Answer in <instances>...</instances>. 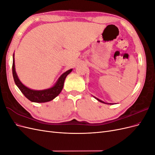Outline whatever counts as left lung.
<instances>
[{"label": "left lung", "instance_id": "left-lung-1", "mask_svg": "<svg viewBox=\"0 0 155 155\" xmlns=\"http://www.w3.org/2000/svg\"><path fill=\"white\" fill-rule=\"evenodd\" d=\"M94 98H96V99L97 100V101H100L101 103H103V104H110V105H112V104H107V103H105V102H104V101H101V100H100V99H98V98H97V97H96L95 96H94Z\"/></svg>", "mask_w": 155, "mask_h": 155}]
</instances>
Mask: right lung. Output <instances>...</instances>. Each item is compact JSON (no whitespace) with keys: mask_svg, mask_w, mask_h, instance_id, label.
Here are the masks:
<instances>
[{"mask_svg":"<svg viewBox=\"0 0 155 155\" xmlns=\"http://www.w3.org/2000/svg\"><path fill=\"white\" fill-rule=\"evenodd\" d=\"M14 54L13 55V66H12V73L16 85L19 88L21 92L25 95L31 102L35 103H45L54 100L57 97L60 92H61L63 88L64 82L68 75L72 71V69H70L67 71L64 72L61 76L58 81L54 84L53 87L44 90H33L25 86L18 78L15 71V59H14Z\"/></svg>","mask_w":155,"mask_h":155,"instance_id":"obj_1","label":"right lung"}]
</instances>
